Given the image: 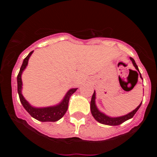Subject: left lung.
Returning <instances> with one entry per match:
<instances>
[{"mask_svg":"<svg viewBox=\"0 0 157 157\" xmlns=\"http://www.w3.org/2000/svg\"><path fill=\"white\" fill-rule=\"evenodd\" d=\"M130 60L132 61L133 65L134 66L136 70L139 71V70H138V67L137 66V64H136L134 59L131 57H130ZM140 77L141 78V73H140ZM95 100H96V92L95 90H94V94H93L92 98H91V101H90V110H91V113H92V116H94V119H95L98 122H99L100 123H102V124H105V125H109V126L120 125V124L123 123V122H125L127 121V120L131 119V118L134 116V114H135L136 112H138V110L139 109L140 107H141V103H142V101H141V103L140 104V105H138V106L134 109V110H133L132 112H130V113L125 115V116H117V117H111V116L105 115V113L101 112V111L98 109V107H97V105H96Z\"/></svg>","mask_w":157,"mask_h":157,"instance_id":"1","label":"left lung"}]
</instances>
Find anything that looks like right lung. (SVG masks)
I'll return each mask as SVG.
<instances>
[{
  "mask_svg": "<svg viewBox=\"0 0 157 157\" xmlns=\"http://www.w3.org/2000/svg\"><path fill=\"white\" fill-rule=\"evenodd\" d=\"M34 51L30 52L28 56L23 59V64H22L19 74L17 76V88L18 94H19V100L24 108L29 114L33 118L36 119L38 121L41 122H56L60 120L64 114L66 113L67 108H68V102L71 96L74 94L78 88H72L69 90L67 94H65L64 98H63L59 104L53 106L43 107V108H37V107L32 106L27 100L25 99L24 97L22 94V88H23V82H22V74L23 71L27 67L28 64V60L30 59L31 54Z\"/></svg>",
  "mask_w": 157,
  "mask_h": 157,
  "instance_id": "obj_1",
  "label": "right lung"
}]
</instances>
